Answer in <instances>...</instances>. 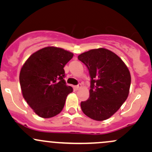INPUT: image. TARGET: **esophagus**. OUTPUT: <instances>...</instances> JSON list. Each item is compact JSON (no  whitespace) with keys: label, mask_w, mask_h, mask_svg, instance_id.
Wrapping results in <instances>:
<instances>
[{"label":"esophagus","mask_w":152,"mask_h":152,"mask_svg":"<svg viewBox=\"0 0 152 152\" xmlns=\"http://www.w3.org/2000/svg\"><path fill=\"white\" fill-rule=\"evenodd\" d=\"M81 88V84H78V86H74V89L75 90H79Z\"/></svg>","instance_id":"1"}]
</instances>
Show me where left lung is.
<instances>
[{"label": "left lung", "instance_id": "1", "mask_svg": "<svg viewBox=\"0 0 152 152\" xmlns=\"http://www.w3.org/2000/svg\"><path fill=\"white\" fill-rule=\"evenodd\" d=\"M78 58L87 66L91 78L90 96L81 103L82 111L96 121L108 119L128 97L129 70L121 58L106 48L89 50Z\"/></svg>", "mask_w": 152, "mask_h": 152}]
</instances>
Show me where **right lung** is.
<instances>
[{"mask_svg":"<svg viewBox=\"0 0 152 152\" xmlns=\"http://www.w3.org/2000/svg\"><path fill=\"white\" fill-rule=\"evenodd\" d=\"M73 56L69 50L48 46L31 55L23 65L19 75L22 95L40 117H53L64 109L73 91L64 79V67Z\"/></svg>","mask_w":152,"mask_h":152,"instance_id":"right-lung-1","label":"right lung"}]
</instances>
